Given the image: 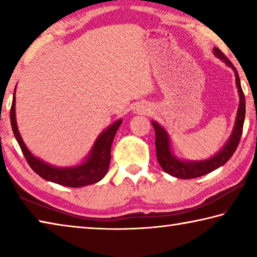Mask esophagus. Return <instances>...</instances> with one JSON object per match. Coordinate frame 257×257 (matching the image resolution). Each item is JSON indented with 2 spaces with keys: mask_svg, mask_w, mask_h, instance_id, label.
Listing matches in <instances>:
<instances>
[{
  "mask_svg": "<svg viewBox=\"0 0 257 257\" xmlns=\"http://www.w3.org/2000/svg\"><path fill=\"white\" fill-rule=\"evenodd\" d=\"M149 111H150V108L146 105H142V104L136 107V112L139 113V114H146Z\"/></svg>",
  "mask_w": 257,
  "mask_h": 257,
  "instance_id": "34e87169",
  "label": "esophagus"
}]
</instances>
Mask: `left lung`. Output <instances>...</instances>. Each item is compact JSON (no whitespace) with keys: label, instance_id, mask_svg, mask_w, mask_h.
I'll list each match as a JSON object with an SVG mask.
<instances>
[{"label":"left lung","instance_id":"1","mask_svg":"<svg viewBox=\"0 0 257 257\" xmlns=\"http://www.w3.org/2000/svg\"><path fill=\"white\" fill-rule=\"evenodd\" d=\"M213 53L216 55V58L222 60L223 62L230 67L234 72L236 77V85L239 93V107L237 111L236 121H234V127L231 133V136L222 147V150L212 156L211 159L203 160V161H182L178 159L176 155H173L170 149V139L169 135L165 132V129L155 121H152L153 128L155 130V147H156V159H158L161 168L163 170L173 177L180 178V179H193V178L202 177L206 173L214 171L215 169L222 167L229 161V159L233 155L237 150V146L240 142V137L242 134L243 121H245V113H246V103H245V95L242 93L240 79L239 75L233 67V64L230 62L227 56L219 49L214 47Z\"/></svg>","mask_w":257,"mask_h":257}]
</instances>
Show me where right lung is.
Instances as JSON below:
<instances>
[{
	"label": "right lung",
	"mask_w": 257,
	"mask_h": 257,
	"mask_svg": "<svg viewBox=\"0 0 257 257\" xmlns=\"http://www.w3.org/2000/svg\"><path fill=\"white\" fill-rule=\"evenodd\" d=\"M17 87V86H16ZM16 93V89H15ZM14 93V99L10 110V120L11 127L14 130L15 137L18 142L23 154L29 164V167L42 177L43 179L52 181L54 184H59L67 187H82L87 185H92L102 180L108 170V165L111 161V146L113 139L119 129L120 124L122 123V119H119L113 122L110 127H107L104 132L97 137L96 142L90 150V153L87 156L84 162L76 165V167L68 168H58L53 167L49 163L44 162L41 159L34 156L30 151L25 145L23 138L20 136L16 121V96Z\"/></svg>",
	"instance_id": "right-lung-1"
}]
</instances>
